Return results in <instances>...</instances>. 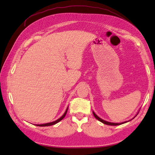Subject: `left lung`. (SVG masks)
Listing matches in <instances>:
<instances>
[{
  "label": "left lung",
  "instance_id": "left-lung-1",
  "mask_svg": "<svg viewBox=\"0 0 155 155\" xmlns=\"http://www.w3.org/2000/svg\"><path fill=\"white\" fill-rule=\"evenodd\" d=\"M93 114H94V117H95L97 120H99L100 122H103V124H104L111 125V126H117V125H120V124H124V123L127 122H122V123H112V122H107V121H105V120H102L101 118H100V117L98 116V115H96V114H95V113H94V112H93Z\"/></svg>",
  "mask_w": 155,
  "mask_h": 155
}]
</instances>
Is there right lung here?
<instances>
[{"mask_svg": "<svg viewBox=\"0 0 155 155\" xmlns=\"http://www.w3.org/2000/svg\"><path fill=\"white\" fill-rule=\"evenodd\" d=\"M67 111H68V109H66V111H65V112L64 113V114L62 115V116L60 117V118H59L58 120H57L56 121L54 122H50V123H47V124H36V126H39V127H48V126H51V125H54L57 124V123H58L59 122L61 121V120L64 118V117L65 116V115H66L67 114Z\"/></svg>", "mask_w": 155, "mask_h": 155, "instance_id": "1", "label": "right lung"}]
</instances>
